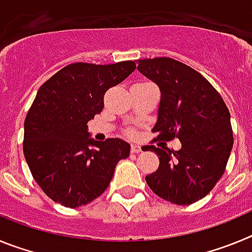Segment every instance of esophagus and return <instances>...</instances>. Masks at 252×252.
<instances>
[{"label":"esophagus","mask_w":252,"mask_h":252,"mask_svg":"<svg viewBox=\"0 0 252 252\" xmlns=\"http://www.w3.org/2000/svg\"><path fill=\"white\" fill-rule=\"evenodd\" d=\"M131 153H132V154L141 153V146H139V145H131Z\"/></svg>","instance_id":"34e87169"}]
</instances>
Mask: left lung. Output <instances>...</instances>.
I'll use <instances>...</instances> for the list:
<instances>
[{
  "mask_svg": "<svg viewBox=\"0 0 252 252\" xmlns=\"http://www.w3.org/2000/svg\"><path fill=\"white\" fill-rule=\"evenodd\" d=\"M139 72L161 92L155 140L178 137L180 150L148 145L159 168L146 183L160 198L187 206L206 197L226 170L233 145L230 111L206 78L171 58L140 59Z\"/></svg>",
  "mask_w": 252,
  "mask_h": 252,
  "instance_id": "obj_1",
  "label": "left lung"
}]
</instances>
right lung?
Masks as SVG:
<instances>
[{"label": "right lung", "mask_w": 252, "mask_h": 252, "mask_svg": "<svg viewBox=\"0 0 252 252\" xmlns=\"http://www.w3.org/2000/svg\"><path fill=\"white\" fill-rule=\"evenodd\" d=\"M136 68L132 60L73 63L40 87L24 124V155L35 182L55 203L86 206L104 192L117 162L130 155L121 139L94 141L87 124L103 110L104 93Z\"/></svg>", "instance_id": "right-lung-1"}]
</instances>
